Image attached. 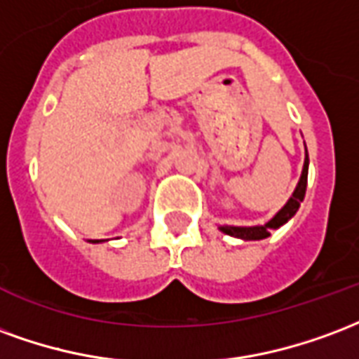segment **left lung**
<instances>
[{
  "instance_id": "1",
  "label": "left lung",
  "mask_w": 359,
  "mask_h": 359,
  "mask_svg": "<svg viewBox=\"0 0 359 359\" xmlns=\"http://www.w3.org/2000/svg\"><path fill=\"white\" fill-rule=\"evenodd\" d=\"M308 162H310V158H308V151H306L304 168H302V176H300V182H298L297 189H294V193H292V197L287 201V205L277 212L276 216L269 219L266 226H252V227L222 226L219 229H222L224 233L231 235V237H239V239H245V241H260L269 237V231H271V229H277V227H281L283 224H287V222L297 214L300 203L304 201L306 185H308Z\"/></svg>"
}]
</instances>
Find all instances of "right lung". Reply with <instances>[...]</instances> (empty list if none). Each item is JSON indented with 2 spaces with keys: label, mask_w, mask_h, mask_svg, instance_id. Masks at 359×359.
<instances>
[{
  "label": "right lung",
  "mask_w": 359,
  "mask_h": 359,
  "mask_svg": "<svg viewBox=\"0 0 359 359\" xmlns=\"http://www.w3.org/2000/svg\"><path fill=\"white\" fill-rule=\"evenodd\" d=\"M93 243H99V241H93Z\"/></svg>",
  "instance_id": "add662e5"
}]
</instances>
